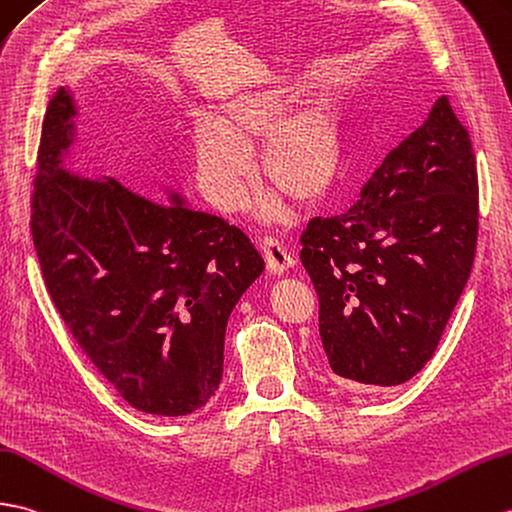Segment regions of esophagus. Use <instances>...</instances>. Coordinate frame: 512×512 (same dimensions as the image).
<instances>
[{"label": "esophagus", "mask_w": 512, "mask_h": 512, "mask_svg": "<svg viewBox=\"0 0 512 512\" xmlns=\"http://www.w3.org/2000/svg\"><path fill=\"white\" fill-rule=\"evenodd\" d=\"M261 253L266 257V268L270 275H285L296 264L294 257L285 251V246L279 240H272V237H264Z\"/></svg>", "instance_id": "1"}]
</instances>
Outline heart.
<instances>
[{"label":"heart","mask_w":512,"mask_h":512,"mask_svg":"<svg viewBox=\"0 0 512 512\" xmlns=\"http://www.w3.org/2000/svg\"><path fill=\"white\" fill-rule=\"evenodd\" d=\"M270 192L257 213L266 222L290 216L292 198L316 205L334 187L342 165V113L336 95L312 89L301 95L292 76L275 71L218 95L207 120L192 130V163L200 194L220 211H237L253 185L251 152Z\"/></svg>","instance_id":"heart-1"}]
</instances>
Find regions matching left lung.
<instances>
[{"label":"left lung","instance_id":"8db88e82","mask_svg":"<svg viewBox=\"0 0 512 512\" xmlns=\"http://www.w3.org/2000/svg\"><path fill=\"white\" fill-rule=\"evenodd\" d=\"M475 237V154L443 95L347 213L314 218L301 235L334 382L399 386L430 362L469 281Z\"/></svg>","mask_w":512,"mask_h":512}]
</instances>
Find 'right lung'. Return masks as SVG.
I'll return each mask as SVG.
<instances>
[{"mask_svg":"<svg viewBox=\"0 0 512 512\" xmlns=\"http://www.w3.org/2000/svg\"><path fill=\"white\" fill-rule=\"evenodd\" d=\"M76 117L74 93L56 89L30 222L45 285L130 406L185 417L218 390L229 316L264 259L240 229L192 209L170 185L161 205L109 176L67 170Z\"/></svg>","mask_w":512,"mask_h":512,"instance_id":"1","label":"right lung"}]
</instances>
